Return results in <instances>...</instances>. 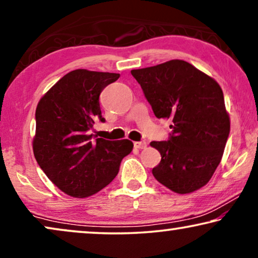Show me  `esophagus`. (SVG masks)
<instances>
[{
	"instance_id": "1",
	"label": "esophagus",
	"mask_w": 258,
	"mask_h": 258,
	"mask_svg": "<svg viewBox=\"0 0 258 258\" xmlns=\"http://www.w3.org/2000/svg\"><path fill=\"white\" fill-rule=\"evenodd\" d=\"M135 147L137 149H146L147 143L144 141H141V142H135Z\"/></svg>"
}]
</instances>
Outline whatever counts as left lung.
<instances>
[{
  "mask_svg": "<svg viewBox=\"0 0 258 258\" xmlns=\"http://www.w3.org/2000/svg\"><path fill=\"white\" fill-rule=\"evenodd\" d=\"M157 118L171 119L169 141L150 143L160 151L154 177L176 194L207 184L223 156L230 133L220 84L182 59L132 70Z\"/></svg>",
  "mask_w": 258,
  "mask_h": 258,
  "instance_id": "obj_1",
  "label": "left lung"
}]
</instances>
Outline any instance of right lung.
Segmentation results:
<instances>
[{"mask_svg":"<svg viewBox=\"0 0 258 258\" xmlns=\"http://www.w3.org/2000/svg\"><path fill=\"white\" fill-rule=\"evenodd\" d=\"M119 74L73 70L38 102L34 156L47 177L67 195L86 199L107 186L132 153L129 140L95 139L90 129L104 122L100 94Z\"/></svg>","mask_w":258,"mask_h":258,"instance_id":"add662e5","label":"right lung"}]
</instances>
